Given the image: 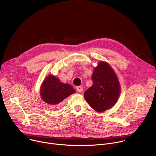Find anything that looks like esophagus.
<instances>
[{
  "mask_svg": "<svg viewBox=\"0 0 156 156\" xmlns=\"http://www.w3.org/2000/svg\"><path fill=\"white\" fill-rule=\"evenodd\" d=\"M83 87H82V86H77V87H76V91H77L78 92H79V93H82V92H83Z\"/></svg>",
  "mask_w": 156,
  "mask_h": 156,
  "instance_id": "obj_1",
  "label": "esophagus"
}]
</instances>
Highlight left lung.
<instances>
[{"label": "left lung", "instance_id": "8db88e82", "mask_svg": "<svg viewBox=\"0 0 156 156\" xmlns=\"http://www.w3.org/2000/svg\"><path fill=\"white\" fill-rule=\"evenodd\" d=\"M93 85L84 93L86 102L97 112H102L112 107L117 101L120 86L110 66L101 62L91 76Z\"/></svg>", "mask_w": 156, "mask_h": 156}]
</instances>
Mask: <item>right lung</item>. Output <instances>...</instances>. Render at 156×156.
I'll return each instance as SVG.
<instances>
[{"label":"right lung","instance_id":"obj_1","mask_svg":"<svg viewBox=\"0 0 156 156\" xmlns=\"http://www.w3.org/2000/svg\"><path fill=\"white\" fill-rule=\"evenodd\" d=\"M40 91L42 100L55 108L61 107L65 99L75 93L70 84L62 83L53 75L48 76L44 81Z\"/></svg>","mask_w":156,"mask_h":156}]
</instances>
